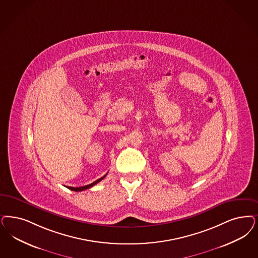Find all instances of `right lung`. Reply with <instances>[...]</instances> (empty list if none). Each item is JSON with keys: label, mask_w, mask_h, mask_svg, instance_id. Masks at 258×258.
Listing matches in <instances>:
<instances>
[{"label": "right lung", "mask_w": 258, "mask_h": 258, "mask_svg": "<svg viewBox=\"0 0 258 258\" xmlns=\"http://www.w3.org/2000/svg\"><path fill=\"white\" fill-rule=\"evenodd\" d=\"M107 175V174H106ZM106 175H104L103 177L100 178V179H98L96 181H94L93 183H91V184H89V185H87V186H83V187H67L68 188H70L71 190H73V191H82V190H85V189H88L89 187H93L94 185H96L97 183H99L101 180H103L104 178L106 177Z\"/></svg>", "instance_id": "add662e5"}]
</instances>
